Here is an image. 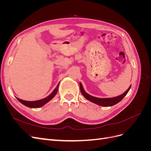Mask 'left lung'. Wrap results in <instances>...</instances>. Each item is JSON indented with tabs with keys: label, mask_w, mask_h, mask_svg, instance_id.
I'll return each instance as SVG.
<instances>
[{
	"label": "left lung",
	"mask_w": 151,
	"mask_h": 151,
	"mask_svg": "<svg viewBox=\"0 0 151 151\" xmlns=\"http://www.w3.org/2000/svg\"><path fill=\"white\" fill-rule=\"evenodd\" d=\"M79 86H80L81 92L86 99L89 100V101H91L98 105H99V106H113V105L117 104L118 103H119L121 100L127 95V94L128 93V92H129L131 88V86H130L129 88V89H128L124 93H123L120 96H118L114 97V98H99L93 96L87 93L84 91L83 86L82 85L81 83H79Z\"/></svg>",
	"instance_id": "left-lung-1"
}]
</instances>
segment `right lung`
Listing matches in <instances>:
<instances>
[{"label": "right lung", "instance_id": "right-lung-1", "mask_svg": "<svg viewBox=\"0 0 151 151\" xmlns=\"http://www.w3.org/2000/svg\"><path fill=\"white\" fill-rule=\"evenodd\" d=\"M58 86H59V83L58 84V85L57 86V87L53 91V92L50 94V95H48L47 97L43 99H40V100H36V101H24V100L21 99L19 98H18L16 97V98L17 99L18 101H19L21 103H22V104H24V106L29 107V108H40L44 105L45 104H47L48 102H49L50 100L52 99L55 96L57 93L58 91Z\"/></svg>", "mask_w": 151, "mask_h": 151}]
</instances>
